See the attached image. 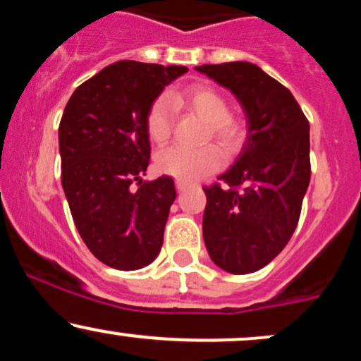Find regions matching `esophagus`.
<instances>
[{
    "label": "esophagus",
    "instance_id": "obj_1",
    "mask_svg": "<svg viewBox=\"0 0 361 361\" xmlns=\"http://www.w3.org/2000/svg\"><path fill=\"white\" fill-rule=\"evenodd\" d=\"M186 186H188V183H185V181H181V180L176 181V190H178V192H180V193L185 192Z\"/></svg>",
    "mask_w": 361,
    "mask_h": 361
}]
</instances>
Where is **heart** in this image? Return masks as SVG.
<instances>
[{
  "instance_id": "1",
  "label": "heart",
  "mask_w": 361,
  "mask_h": 361,
  "mask_svg": "<svg viewBox=\"0 0 361 361\" xmlns=\"http://www.w3.org/2000/svg\"><path fill=\"white\" fill-rule=\"evenodd\" d=\"M173 103H185L193 114L209 122L207 139H214L224 152L234 154L243 147L246 140V127L243 120L231 115L226 98L207 85H193L186 88L183 94H163L152 102L146 117V128L152 142L164 144L171 137L175 114ZM221 163V151L215 146L202 149L175 146L161 152L156 159V166L163 175L181 181H193L207 173H212L219 169Z\"/></svg>"
}]
</instances>
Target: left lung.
Listing matches in <instances>:
<instances>
[{"label":"left lung","mask_w":361,"mask_h":361,"mask_svg":"<svg viewBox=\"0 0 361 361\" xmlns=\"http://www.w3.org/2000/svg\"><path fill=\"white\" fill-rule=\"evenodd\" d=\"M197 71L233 91L247 118L241 154L217 178L221 183L204 186L207 251L219 268L246 275L279 256L299 224L310 181L309 120L293 94L256 64H204Z\"/></svg>","instance_id":"1"}]
</instances>
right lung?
Returning <instances> with one entry per match:
<instances>
[{
  "instance_id": "1",
  "label": "right lung",
  "mask_w": 361,
  "mask_h": 361,
  "mask_svg": "<svg viewBox=\"0 0 361 361\" xmlns=\"http://www.w3.org/2000/svg\"><path fill=\"white\" fill-rule=\"evenodd\" d=\"M186 71L118 61L78 86L62 114L61 181L74 226L115 270L147 267L163 246L176 190L169 176L140 178L151 157L146 117L164 86Z\"/></svg>"
}]
</instances>
